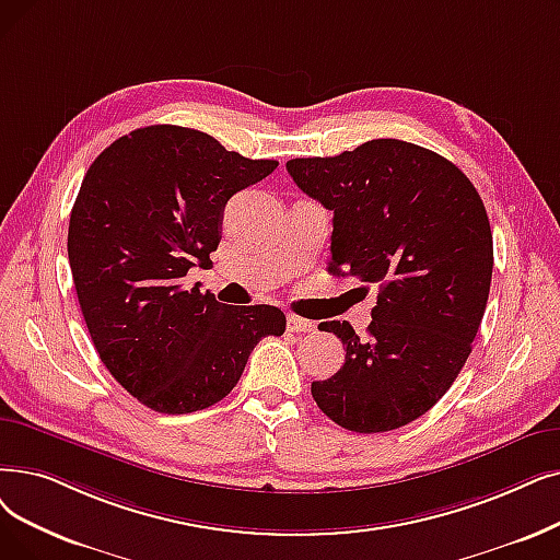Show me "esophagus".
Listing matches in <instances>:
<instances>
[{"label": "esophagus", "instance_id": "1", "mask_svg": "<svg viewBox=\"0 0 560 560\" xmlns=\"http://www.w3.org/2000/svg\"><path fill=\"white\" fill-rule=\"evenodd\" d=\"M288 329L298 334H308V331H315V323L300 318V315H288Z\"/></svg>", "mask_w": 560, "mask_h": 560}]
</instances>
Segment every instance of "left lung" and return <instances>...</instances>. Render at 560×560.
Wrapping results in <instances>:
<instances>
[{
  "label": "left lung",
  "instance_id": "left-lung-1",
  "mask_svg": "<svg viewBox=\"0 0 560 560\" xmlns=\"http://www.w3.org/2000/svg\"><path fill=\"white\" fill-rule=\"evenodd\" d=\"M285 168L334 212L329 272L377 285L363 338L346 320L320 323L346 363L311 396L346 430L402 428L448 392L488 304L494 249L480 194L453 162L400 139Z\"/></svg>",
  "mask_w": 560,
  "mask_h": 560
}]
</instances>
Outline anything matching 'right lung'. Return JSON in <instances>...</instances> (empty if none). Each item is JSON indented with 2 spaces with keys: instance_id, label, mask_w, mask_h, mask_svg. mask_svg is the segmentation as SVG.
<instances>
[{
  "instance_id": "obj_1",
  "label": "right lung",
  "mask_w": 560,
  "mask_h": 560,
  "mask_svg": "<svg viewBox=\"0 0 560 560\" xmlns=\"http://www.w3.org/2000/svg\"><path fill=\"white\" fill-rule=\"evenodd\" d=\"M277 166L180 126L132 130L89 166L68 224L80 308L114 380L160 415L220 402L258 340L285 331L277 306L185 285L220 245L229 199Z\"/></svg>"
}]
</instances>
